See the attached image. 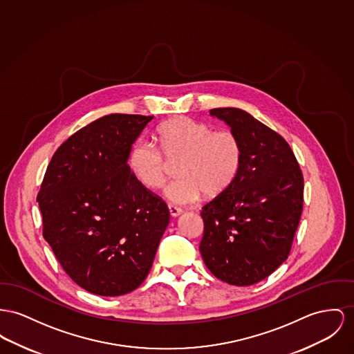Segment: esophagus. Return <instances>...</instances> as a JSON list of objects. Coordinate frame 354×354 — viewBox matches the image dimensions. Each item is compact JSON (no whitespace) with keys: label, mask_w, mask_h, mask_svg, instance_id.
<instances>
[{"label":"esophagus","mask_w":354,"mask_h":354,"mask_svg":"<svg viewBox=\"0 0 354 354\" xmlns=\"http://www.w3.org/2000/svg\"><path fill=\"white\" fill-rule=\"evenodd\" d=\"M167 208H169L170 216H173V217H177V216H180V214L183 213V209H181V208H178V207L173 205V204H169V205H167Z\"/></svg>","instance_id":"esophagus-1"}]
</instances>
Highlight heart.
<instances>
[{
	"instance_id": "heart-1",
	"label": "heart",
	"mask_w": 354,
	"mask_h": 354,
	"mask_svg": "<svg viewBox=\"0 0 354 354\" xmlns=\"http://www.w3.org/2000/svg\"><path fill=\"white\" fill-rule=\"evenodd\" d=\"M154 140L134 142L129 151V167L145 188L157 190L165 184L170 162H177L180 176L165 190L176 204H188L204 192L216 197L230 188L240 171L241 146L228 130H212L211 126L188 117H176L161 123Z\"/></svg>"
}]
</instances>
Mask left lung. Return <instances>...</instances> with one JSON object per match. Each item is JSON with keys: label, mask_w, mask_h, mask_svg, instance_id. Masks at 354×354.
I'll use <instances>...</instances> for the list:
<instances>
[{"label": "left lung", "mask_w": 354, "mask_h": 354, "mask_svg": "<svg viewBox=\"0 0 354 354\" xmlns=\"http://www.w3.org/2000/svg\"><path fill=\"white\" fill-rule=\"evenodd\" d=\"M241 146L234 184L203 207L200 252L213 275L251 286L287 259L304 209V176L282 136L244 110L212 109Z\"/></svg>", "instance_id": "obj_1"}]
</instances>
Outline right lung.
Listing matches in <instances>:
<instances>
[{
    "label": "right lung",
    "mask_w": 354,
    "mask_h": 354,
    "mask_svg": "<svg viewBox=\"0 0 354 354\" xmlns=\"http://www.w3.org/2000/svg\"><path fill=\"white\" fill-rule=\"evenodd\" d=\"M154 117L110 114L55 151L37 194L43 236L73 282L102 297L141 286L169 224L165 201L127 165Z\"/></svg>",
    "instance_id": "right-lung-1"
}]
</instances>
